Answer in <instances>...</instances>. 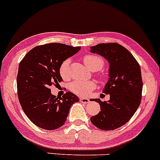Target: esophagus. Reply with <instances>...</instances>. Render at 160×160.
<instances>
[{"mask_svg": "<svg viewBox=\"0 0 160 160\" xmlns=\"http://www.w3.org/2000/svg\"><path fill=\"white\" fill-rule=\"evenodd\" d=\"M80 102H82V103H85V104L89 103V100L87 98H80Z\"/></svg>", "mask_w": 160, "mask_h": 160, "instance_id": "34e87169", "label": "esophagus"}]
</instances>
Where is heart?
I'll use <instances>...</instances> for the list:
<instances>
[{"instance_id": "heart-1", "label": "heart", "mask_w": 160, "mask_h": 160, "mask_svg": "<svg viewBox=\"0 0 160 160\" xmlns=\"http://www.w3.org/2000/svg\"><path fill=\"white\" fill-rule=\"evenodd\" d=\"M84 65L91 71H97L102 69L104 66V62L100 56L95 55L88 54L82 57ZM69 65L70 60L66 59L61 64L59 67V74L62 78L68 79L69 78ZM100 80H104L107 78L105 73H101L98 76ZM95 83L92 81H74L70 85V89L75 94L84 96L89 94L95 89Z\"/></svg>"}]
</instances>
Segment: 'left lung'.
<instances>
[{"label":"left lung","instance_id":"1","mask_svg":"<svg viewBox=\"0 0 160 160\" xmlns=\"http://www.w3.org/2000/svg\"><path fill=\"white\" fill-rule=\"evenodd\" d=\"M91 52L103 56L110 64L109 79L103 90L110 95V100L91 99L99 103L101 111L90 120L102 130L116 129L132 117L141 104L143 82L140 65L128 49L117 43L91 47Z\"/></svg>","mask_w":160,"mask_h":160}]
</instances>
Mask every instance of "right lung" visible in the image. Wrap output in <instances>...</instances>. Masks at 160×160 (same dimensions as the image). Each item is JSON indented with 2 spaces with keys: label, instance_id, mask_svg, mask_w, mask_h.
<instances>
[{
  "label": "right lung",
  "instance_id": "add662e5",
  "mask_svg": "<svg viewBox=\"0 0 160 160\" xmlns=\"http://www.w3.org/2000/svg\"><path fill=\"white\" fill-rule=\"evenodd\" d=\"M80 49V47L63 43H47L33 48L20 62L16 80L18 97L23 111L35 126L47 130L60 128L71 105L79 102L71 92L56 97L49 88L62 80L61 64Z\"/></svg>",
  "mask_w": 160,
  "mask_h": 160
}]
</instances>
